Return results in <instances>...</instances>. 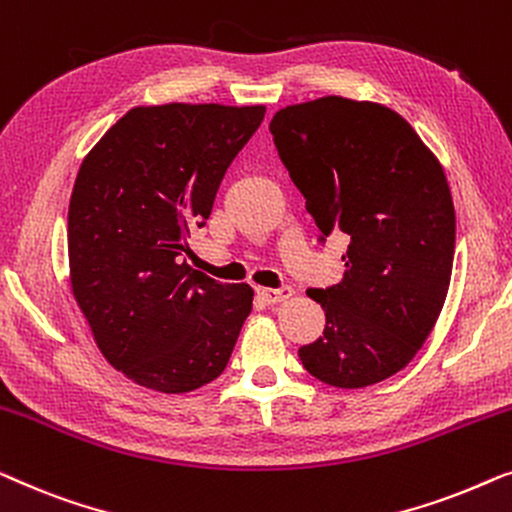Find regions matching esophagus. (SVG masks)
Instances as JSON below:
<instances>
[{"mask_svg": "<svg viewBox=\"0 0 512 512\" xmlns=\"http://www.w3.org/2000/svg\"><path fill=\"white\" fill-rule=\"evenodd\" d=\"M257 294L262 297L266 304H280V301H287L292 297V287H276V290H271V287H257Z\"/></svg>", "mask_w": 512, "mask_h": 512, "instance_id": "esophagus-1", "label": "esophagus"}]
</instances>
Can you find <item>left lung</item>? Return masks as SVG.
<instances>
[{
  "label": "left lung",
  "instance_id": "1",
  "mask_svg": "<svg viewBox=\"0 0 512 512\" xmlns=\"http://www.w3.org/2000/svg\"><path fill=\"white\" fill-rule=\"evenodd\" d=\"M269 129L322 236H348L341 283L306 292L327 325L299 348L301 364L341 390L376 385L417 355L448 297V178L415 129L376 102L320 97L280 109Z\"/></svg>",
  "mask_w": 512,
  "mask_h": 512
}]
</instances>
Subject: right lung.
<instances>
[{"label": "right lung", "instance_id": "right-lung-1", "mask_svg": "<svg viewBox=\"0 0 512 512\" xmlns=\"http://www.w3.org/2000/svg\"><path fill=\"white\" fill-rule=\"evenodd\" d=\"M264 106H136L85 155L69 201L71 292L97 348L132 383L199 390L225 371L253 311L246 283L181 262Z\"/></svg>", "mask_w": 512, "mask_h": 512}]
</instances>
